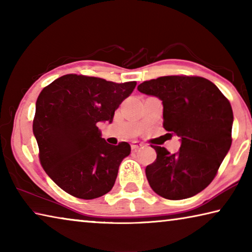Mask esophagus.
<instances>
[{
	"label": "esophagus",
	"mask_w": 252,
	"mask_h": 252,
	"mask_svg": "<svg viewBox=\"0 0 252 252\" xmlns=\"http://www.w3.org/2000/svg\"><path fill=\"white\" fill-rule=\"evenodd\" d=\"M142 146H143L142 143H140V142H138V141H133V142L131 143V149H132V150H133V151H136L139 148H141Z\"/></svg>",
	"instance_id": "1"
}]
</instances>
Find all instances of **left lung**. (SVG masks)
Wrapping results in <instances>:
<instances>
[{
    "instance_id": "left-lung-1",
    "label": "left lung",
    "mask_w": 252,
    "mask_h": 252,
    "mask_svg": "<svg viewBox=\"0 0 252 252\" xmlns=\"http://www.w3.org/2000/svg\"><path fill=\"white\" fill-rule=\"evenodd\" d=\"M138 90L159 97L163 127L181 140L180 150L173 155L163 147H153L157 159L146 168L149 185L169 200L201 192L231 147L233 113L229 100L201 76H160L144 81Z\"/></svg>"
}]
</instances>
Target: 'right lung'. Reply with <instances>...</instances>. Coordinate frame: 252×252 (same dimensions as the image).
Segmentation results:
<instances>
[{
    "mask_svg": "<svg viewBox=\"0 0 252 252\" xmlns=\"http://www.w3.org/2000/svg\"><path fill=\"white\" fill-rule=\"evenodd\" d=\"M135 85V81L114 83L66 74L41 91L33 120L40 162L65 192L90 200L112 189L131 147L127 142L109 144L101 138L97 123L112 122L114 111Z\"/></svg>",
    "mask_w": 252,
    "mask_h": 252,
    "instance_id": "obj_1",
    "label": "right lung"
}]
</instances>
